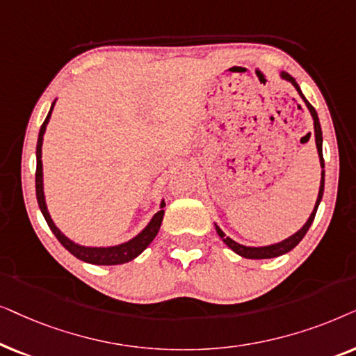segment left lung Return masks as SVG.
Returning a JSON list of instances; mask_svg holds the SVG:
<instances>
[{
  "label": "left lung",
  "instance_id": "obj_1",
  "mask_svg": "<svg viewBox=\"0 0 356 356\" xmlns=\"http://www.w3.org/2000/svg\"><path fill=\"white\" fill-rule=\"evenodd\" d=\"M282 78H285L286 81H290L293 86L296 88V91L300 92V96L305 99V102H306V106H307V108H309V112H311V115H312V118H314V136H316V146H317V153H319V159H321V168H324V156H322V130H321V123H319V117H317V112H316V108L311 106L309 102H307V99L302 96V92H301V89H300V86H298V83L295 81V79L291 78L290 74L288 73H282ZM324 170H322V179H321V187H319V195H317V202H316V207H314V210H312V213H311V216H309V220L306 221V225L301 227L300 231H298V233H295L293 236H290V238L288 239H285V241H282V243H278V244H272V245H265V248H245V245H243V244H238L236 243V241H233L231 238H227V236L222 233V231L220 229V227L216 226V233H218V236H220V238L222 239V243H225L227 248H231L234 250L236 254H239L241 257H245V259H272V257H278V255H283V254H286V252H290L291 249H295L298 244H300V241L305 238L306 236V233H307V229H309L311 227V225H312V221H314V216H316V211H317V207H319V203H321V200H322V193H324Z\"/></svg>",
  "mask_w": 356,
  "mask_h": 356
}]
</instances>
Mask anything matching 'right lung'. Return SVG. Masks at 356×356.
Segmentation results:
<instances>
[{
    "mask_svg": "<svg viewBox=\"0 0 356 356\" xmlns=\"http://www.w3.org/2000/svg\"><path fill=\"white\" fill-rule=\"evenodd\" d=\"M55 102L51 104V108H54ZM51 108L49 112V115L42 123L40 131H39V140H37V169H35V193H37V202H39V208L44 215L47 225L51 229V233L56 236V239L60 241V244L63 248L78 257L79 260H84L88 264H94V265H118V264H125L134 260L135 257L143 252V250L148 248L151 244V241L156 238L158 234L161 222H163V216H164V210H159L156 215L153 216V220L149 221V225L145 227L141 233L134 238L129 243H123L120 245H112V248H84V245L74 244L73 241H70L65 234H61V231L54 225L51 218L47 211V205H45V197H44V182H42V140H44V134L47 129V123H49ZM165 203H161V208H163Z\"/></svg>",
    "mask_w": 356,
    "mask_h": 356,
    "instance_id": "1",
    "label": "right lung"
}]
</instances>
